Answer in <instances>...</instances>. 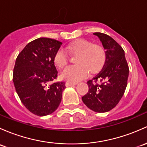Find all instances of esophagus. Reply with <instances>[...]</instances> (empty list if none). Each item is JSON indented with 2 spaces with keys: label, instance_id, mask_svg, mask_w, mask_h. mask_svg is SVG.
I'll use <instances>...</instances> for the list:
<instances>
[{
  "label": "esophagus",
  "instance_id": "esophagus-1",
  "mask_svg": "<svg viewBox=\"0 0 147 147\" xmlns=\"http://www.w3.org/2000/svg\"><path fill=\"white\" fill-rule=\"evenodd\" d=\"M77 83H73V82H67L65 83V86H74L76 85Z\"/></svg>",
  "mask_w": 147,
  "mask_h": 147
}]
</instances>
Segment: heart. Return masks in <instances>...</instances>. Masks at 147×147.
Here are the masks:
<instances>
[{"label": "heart", "mask_w": 147, "mask_h": 147, "mask_svg": "<svg viewBox=\"0 0 147 147\" xmlns=\"http://www.w3.org/2000/svg\"><path fill=\"white\" fill-rule=\"evenodd\" d=\"M67 50L75 58L76 65L66 67L61 72L63 80L69 82L76 83L85 78L89 72H95L99 70L106 60V50L101 44H93L91 41L80 38L69 44ZM69 55L66 50L60 48L54 55L53 61L58 68L62 69L67 65Z\"/></svg>", "instance_id": "1"}]
</instances>
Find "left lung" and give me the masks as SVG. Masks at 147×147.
<instances>
[{
  "mask_svg": "<svg viewBox=\"0 0 147 147\" xmlns=\"http://www.w3.org/2000/svg\"><path fill=\"white\" fill-rule=\"evenodd\" d=\"M94 34L98 36L106 50V60L101 70L87 82L89 91L82 99L91 110L104 113L115 108L123 97L127 84L129 67L124 50L116 41L101 32Z\"/></svg>",
  "mask_w": 147,
  "mask_h": 147,
  "instance_id": "8db88e82",
  "label": "left lung"
}]
</instances>
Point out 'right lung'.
<instances>
[{
	"instance_id": "add662e5",
	"label": "right lung",
	"mask_w": 147,
	"mask_h": 147,
	"mask_svg": "<svg viewBox=\"0 0 147 147\" xmlns=\"http://www.w3.org/2000/svg\"><path fill=\"white\" fill-rule=\"evenodd\" d=\"M62 43L50 38L29 42L18 55L12 80L26 109L38 116L54 112L59 106L65 83H51L58 77L53 61Z\"/></svg>"
}]
</instances>
